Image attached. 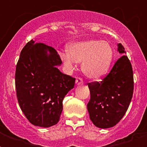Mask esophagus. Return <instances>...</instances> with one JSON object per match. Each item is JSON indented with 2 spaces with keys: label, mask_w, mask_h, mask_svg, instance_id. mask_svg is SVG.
I'll use <instances>...</instances> for the list:
<instances>
[{
  "label": "esophagus",
  "mask_w": 147,
  "mask_h": 147,
  "mask_svg": "<svg viewBox=\"0 0 147 147\" xmlns=\"http://www.w3.org/2000/svg\"><path fill=\"white\" fill-rule=\"evenodd\" d=\"M76 85H83V80H82V78H76Z\"/></svg>",
  "instance_id": "34e87169"
}]
</instances>
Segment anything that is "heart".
Returning <instances> with one entry per match:
<instances>
[{
    "mask_svg": "<svg viewBox=\"0 0 147 147\" xmlns=\"http://www.w3.org/2000/svg\"><path fill=\"white\" fill-rule=\"evenodd\" d=\"M67 53L60 55L62 62L69 71H73L76 64L82 62V71L92 80H100L107 74L111 65L114 50L109 42L88 39L71 42L66 47Z\"/></svg>",
    "mask_w": 147,
    "mask_h": 147,
    "instance_id": "1",
    "label": "heart"
}]
</instances>
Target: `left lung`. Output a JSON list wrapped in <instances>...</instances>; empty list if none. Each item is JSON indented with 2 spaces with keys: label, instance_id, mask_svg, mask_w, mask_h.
Segmentation results:
<instances>
[{
  "label": "left lung",
  "instance_id": "obj_1",
  "mask_svg": "<svg viewBox=\"0 0 147 147\" xmlns=\"http://www.w3.org/2000/svg\"><path fill=\"white\" fill-rule=\"evenodd\" d=\"M117 52L122 55L110 73L100 83L88 84L91 98L87 105L91 121L97 127H114L124 116L134 92L132 65L121 43Z\"/></svg>",
  "mask_w": 147,
  "mask_h": 147
}]
</instances>
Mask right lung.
<instances>
[{
	"instance_id": "1",
	"label": "right lung",
	"mask_w": 147,
	"mask_h": 147,
	"mask_svg": "<svg viewBox=\"0 0 147 147\" xmlns=\"http://www.w3.org/2000/svg\"><path fill=\"white\" fill-rule=\"evenodd\" d=\"M62 60L54 48L30 40L22 49L15 74L17 98L32 124L49 127L59 121L62 100L76 78L58 69Z\"/></svg>"
}]
</instances>
